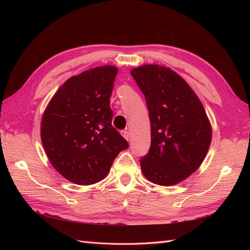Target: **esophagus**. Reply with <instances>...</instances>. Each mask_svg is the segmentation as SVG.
Here are the masks:
<instances>
[{
    "label": "esophagus",
    "instance_id": "esophagus-1",
    "mask_svg": "<svg viewBox=\"0 0 250 250\" xmlns=\"http://www.w3.org/2000/svg\"><path fill=\"white\" fill-rule=\"evenodd\" d=\"M121 134H122L123 135V138L125 139V140H129V138H130V135H129V132H128L127 130H122V131H121Z\"/></svg>",
    "mask_w": 250,
    "mask_h": 250
}]
</instances>
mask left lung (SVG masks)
Here are the masks:
<instances>
[{"label": "left lung", "instance_id": "1", "mask_svg": "<svg viewBox=\"0 0 250 250\" xmlns=\"http://www.w3.org/2000/svg\"><path fill=\"white\" fill-rule=\"evenodd\" d=\"M145 96L151 125L149 152L141 158L151 183L173 186L199 168L211 141V127L198 97L177 73L157 64L130 71Z\"/></svg>", "mask_w": 250, "mask_h": 250}]
</instances>
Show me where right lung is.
I'll list each match as a JSON object with an SVG mask.
<instances>
[{
  "mask_svg": "<svg viewBox=\"0 0 250 250\" xmlns=\"http://www.w3.org/2000/svg\"><path fill=\"white\" fill-rule=\"evenodd\" d=\"M118 69L97 66L67 79L42 119L41 137L50 163L72 183L94 185L107 175L127 141L111 125V92Z\"/></svg>",
  "mask_w": 250,
  "mask_h": 250,
  "instance_id": "obj_1",
  "label": "right lung"
}]
</instances>
